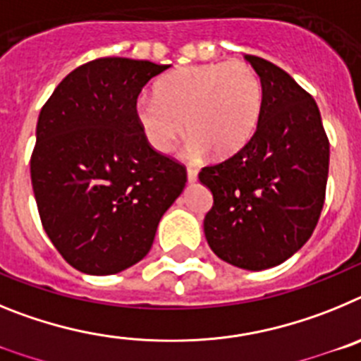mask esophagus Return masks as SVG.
<instances>
[{
    "instance_id": "obj_1",
    "label": "esophagus",
    "mask_w": 361,
    "mask_h": 361,
    "mask_svg": "<svg viewBox=\"0 0 361 361\" xmlns=\"http://www.w3.org/2000/svg\"><path fill=\"white\" fill-rule=\"evenodd\" d=\"M197 175H199L197 168H193V166H188V180H190V183H195Z\"/></svg>"
}]
</instances>
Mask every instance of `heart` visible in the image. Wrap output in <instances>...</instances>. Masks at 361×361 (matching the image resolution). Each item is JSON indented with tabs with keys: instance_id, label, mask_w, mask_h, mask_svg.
Wrapping results in <instances>:
<instances>
[{
	"instance_id": "heart-1",
	"label": "heart",
	"mask_w": 361,
	"mask_h": 361,
	"mask_svg": "<svg viewBox=\"0 0 361 361\" xmlns=\"http://www.w3.org/2000/svg\"><path fill=\"white\" fill-rule=\"evenodd\" d=\"M153 95H141L135 116L145 137L161 153L175 148L186 132L190 149L216 159L247 145L260 121L262 81L245 61L191 65L157 82Z\"/></svg>"
}]
</instances>
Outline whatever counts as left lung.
I'll return each instance as SVG.
<instances>
[{
  "label": "left lung",
  "mask_w": 361,
  "mask_h": 361,
  "mask_svg": "<svg viewBox=\"0 0 361 361\" xmlns=\"http://www.w3.org/2000/svg\"><path fill=\"white\" fill-rule=\"evenodd\" d=\"M262 81L253 137L219 164L202 168L213 193L204 235L219 258L262 271L286 262L320 219L329 173V139L314 99L262 57L244 56Z\"/></svg>",
  "instance_id": "left-lung-1"
}]
</instances>
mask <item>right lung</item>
I'll return each instance as SVG.
<instances>
[{"label": "right lung", "mask_w": 361, "mask_h": 361, "mask_svg": "<svg viewBox=\"0 0 361 361\" xmlns=\"http://www.w3.org/2000/svg\"><path fill=\"white\" fill-rule=\"evenodd\" d=\"M168 68L94 59L41 108L30 159L37 212L56 250L86 275H114L142 260L186 186V168L149 146L135 116L142 86Z\"/></svg>", "instance_id": "1"}]
</instances>
